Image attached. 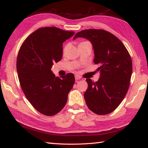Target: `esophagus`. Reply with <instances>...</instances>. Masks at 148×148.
<instances>
[{"label":"esophagus","instance_id":"34e87169","mask_svg":"<svg viewBox=\"0 0 148 148\" xmlns=\"http://www.w3.org/2000/svg\"><path fill=\"white\" fill-rule=\"evenodd\" d=\"M75 79H76V80H78V79H81V77L79 76H75Z\"/></svg>","mask_w":148,"mask_h":148}]
</instances>
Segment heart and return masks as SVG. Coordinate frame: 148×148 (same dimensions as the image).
<instances>
[{"mask_svg": "<svg viewBox=\"0 0 148 148\" xmlns=\"http://www.w3.org/2000/svg\"><path fill=\"white\" fill-rule=\"evenodd\" d=\"M66 48H67V46H65L64 47V49H63V51L64 52L65 51H66Z\"/></svg>", "mask_w": 148, "mask_h": 148, "instance_id": "obj_1", "label": "heart"}]
</instances>
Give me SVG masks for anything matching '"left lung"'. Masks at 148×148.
<instances>
[{"label": "left lung", "mask_w": 148, "mask_h": 148, "mask_svg": "<svg viewBox=\"0 0 148 148\" xmlns=\"http://www.w3.org/2000/svg\"><path fill=\"white\" fill-rule=\"evenodd\" d=\"M78 37L91 42L95 64L100 77L96 82L86 79L88 88L84 99L90 110L99 115L114 111L128 91L132 72L131 56L124 44L110 32L102 29H86L78 32Z\"/></svg>", "instance_id": "8db88e82"}]
</instances>
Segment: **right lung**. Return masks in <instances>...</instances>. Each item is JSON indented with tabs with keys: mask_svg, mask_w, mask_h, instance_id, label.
Here are the masks:
<instances>
[{
	"mask_svg": "<svg viewBox=\"0 0 148 148\" xmlns=\"http://www.w3.org/2000/svg\"><path fill=\"white\" fill-rule=\"evenodd\" d=\"M74 34L57 27H42L27 37L17 58L18 78L32 106L45 116H54L63 108L73 87V74L59 78L51 71L62 57V43Z\"/></svg>",
	"mask_w": 148,
	"mask_h": 148,
	"instance_id": "obj_1",
	"label": "right lung"
}]
</instances>
